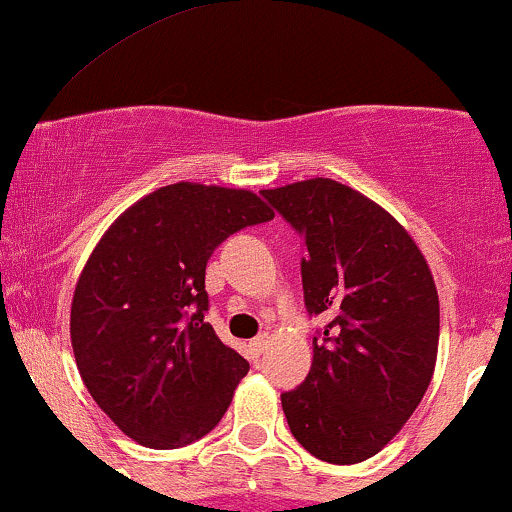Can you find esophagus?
<instances>
[{
  "instance_id": "1",
  "label": "esophagus",
  "mask_w": 512,
  "mask_h": 512,
  "mask_svg": "<svg viewBox=\"0 0 512 512\" xmlns=\"http://www.w3.org/2000/svg\"><path fill=\"white\" fill-rule=\"evenodd\" d=\"M268 344H271V339H268V334H261V337H256L254 342L249 344V351H251V356H254V359H258V356H261L263 351L268 349Z\"/></svg>"
}]
</instances>
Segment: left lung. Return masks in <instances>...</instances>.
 <instances>
[{
    "label": "left lung",
    "mask_w": 512,
    "mask_h": 512,
    "mask_svg": "<svg viewBox=\"0 0 512 512\" xmlns=\"http://www.w3.org/2000/svg\"><path fill=\"white\" fill-rule=\"evenodd\" d=\"M263 197L302 236V290L327 320L302 386L280 395L290 432L329 464H359L403 430L432 381L439 298L408 229L371 197L310 178Z\"/></svg>",
    "instance_id": "8db88e82"
}]
</instances>
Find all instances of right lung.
I'll return each instance as SVG.
<instances>
[{"mask_svg":"<svg viewBox=\"0 0 512 512\" xmlns=\"http://www.w3.org/2000/svg\"><path fill=\"white\" fill-rule=\"evenodd\" d=\"M251 190L173 183L102 234L70 305L80 378L126 437L178 449L217 427L249 364L205 322V268L229 234L268 222Z\"/></svg>","mask_w":512,"mask_h":512,"instance_id":"1","label":"right lung"}]
</instances>
